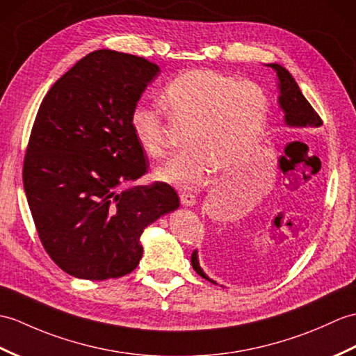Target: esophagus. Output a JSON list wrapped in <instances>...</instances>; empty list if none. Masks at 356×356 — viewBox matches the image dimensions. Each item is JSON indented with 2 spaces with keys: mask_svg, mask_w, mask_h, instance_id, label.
Here are the masks:
<instances>
[{
  "mask_svg": "<svg viewBox=\"0 0 356 356\" xmlns=\"http://www.w3.org/2000/svg\"><path fill=\"white\" fill-rule=\"evenodd\" d=\"M179 197H180V202H181V204H184L185 208H193V206L197 203V200H195V195L189 194V193H181Z\"/></svg>",
  "mask_w": 356,
  "mask_h": 356,
  "instance_id": "34e87169",
  "label": "esophagus"
}]
</instances>
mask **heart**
Masks as SVG:
<instances>
[{
    "label": "heart",
    "mask_w": 356,
    "mask_h": 356,
    "mask_svg": "<svg viewBox=\"0 0 356 356\" xmlns=\"http://www.w3.org/2000/svg\"><path fill=\"white\" fill-rule=\"evenodd\" d=\"M162 104L172 122L188 129L186 150L154 175L180 189L204 184L213 170L229 175L241 167L270 115L266 89L211 70L185 71L172 79L163 89ZM130 129L150 158L167 153V122L159 107L138 103L130 113Z\"/></svg>",
    "instance_id": "heart-1"
}]
</instances>
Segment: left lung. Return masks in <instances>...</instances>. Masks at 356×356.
Here are the masks:
<instances>
[{
	"label": "left lung",
	"instance_id": "left-lung-1",
	"mask_svg": "<svg viewBox=\"0 0 356 356\" xmlns=\"http://www.w3.org/2000/svg\"><path fill=\"white\" fill-rule=\"evenodd\" d=\"M267 66L276 72L277 77V89H279V97H277V104L280 111L284 112V122L286 127L293 129H305V127H320L321 120L316 111L312 109V106L308 103L307 98L303 97L299 85L296 83L293 76L288 72L282 65L279 63H268ZM198 252L194 250L191 254V264L193 268L212 284H217L216 280L211 279L203 268L200 267V262H198Z\"/></svg>",
	"mask_w": 356,
	"mask_h": 356
}]
</instances>
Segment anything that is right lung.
<instances>
[{
    "mask_svg": "<svg viewBox=\"0 0 356 356\" xmlns=\"http://www.w3.org/2000/svg\"><path fill=\"white\" fill-rule=\"evenodd\" d=\"M161 68L97 49L48 90L24 159V191L47 253L68 275L115 279L143 258L140 235L179 208L177 193L145 175L130 113Z\"/></svg>",
    "mask_w": 356,
    "mask_h": 356,
    "instance_id": "add662e5",
    "label": "right lung"
}]
</instances>
